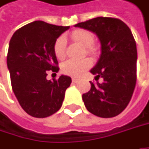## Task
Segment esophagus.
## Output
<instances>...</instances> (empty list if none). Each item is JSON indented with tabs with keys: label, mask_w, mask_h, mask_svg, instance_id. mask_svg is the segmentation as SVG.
Returning <instances> with one entry per match:
<instances>
[{
	"label": "esophagus",
	"mask_w": 149,
	"mask_h": 149,
	"mask_svg": "<svg viewBox=\"0 0 149 149\" xmlns=\"http://www.w3.org/2000/svg\"><path fill=\"white\" fill-rule=\"evenodd\" d=\"M72 82H73V83H78V82L80 81V79H79V78H77V77H72Z\"/></svg>",
	"instance_id": "1"
}]
</instances>
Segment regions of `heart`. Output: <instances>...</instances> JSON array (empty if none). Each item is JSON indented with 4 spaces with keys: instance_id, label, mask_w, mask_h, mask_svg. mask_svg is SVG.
<instances>
[{
    "instance_id": "heart-1",
    "label": "heart",
    "mask_w": 149,
    "mask_h": 149,
    "mask_svg": "<svg viewBox=\"0 0 149 149\" xmlns=\"http://www.w3.org/2000/svg\"><path fill=\"white\" fill-rule=\"evenodd\" d=\"M72 39L85 47L86 53L91 55H95L97 52V48L93 44L94 34L88 30L78 29L72 32ZM54 52L57 59L63 60L65 56V38L64 36L59 37L54 45ZM91 66V61L89 59H83L79 61L69 60L63 63L61 71L64 74L72 77H79Z\"/></svg>"
}]
</instances>
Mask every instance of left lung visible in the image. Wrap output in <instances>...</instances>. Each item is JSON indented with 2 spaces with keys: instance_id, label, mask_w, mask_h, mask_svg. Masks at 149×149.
I'll list each match as a JSON object with an SVG mask.
<instances>
[{
  "instance_id": "left-lung-1",
  "label": "left lung",
  "mask_w": 149,
  "mask_h": 149,
  "mask_svg": "<svg viewBox=\"0 0 149 149\" xmlns=\"http://www.w3.org/2000/svg\"><path fill=\"white\" fill-rule=\"evenodd\" d=\"M75 27L88 30L98 36L102 54L90 70L103 83L90 82V90L83 95L88 112L101 118L121 113L133 95L136 83L137 51L130 28L120 19L97 17L78 23Z\"/></svg>"
}]
</instances>
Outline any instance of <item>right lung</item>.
<instances>
[{
  "label": "right lung",
  "instance_id": "1",
  "mask_svg": "<svg viewBox=\"0 0 149 149\" xmlns=\"http://www.w3.org/2000/svg\"><path fill=\"white\" fill-rule=\"evenodd\" d=\"M69 26L34 21L13 35L7 52V68L12 88L21 107L35 118H47L62 106L72 78L61 75L47 80L48 71H59L54 52L57 38Z\"/></svg>",
  "mask_w": 149,
  "mask_h": 149
}]
</instances>
